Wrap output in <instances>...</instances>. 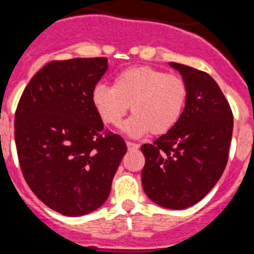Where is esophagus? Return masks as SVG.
<instances>
[{
    "mask_svg": "<svg viewBox=\"0 0 254 254\" xmlns=\"http://www.w3.org/2000/svg\"><path fill=\"white\" fill-rule=\"evenodd\" d=\"M127 146L129 150H137L139 149V144H135V142H131V141H127Z\"/></svg>",
    "mask_w": 254,
    "mask_h": 254,
    "instance_id": "1",
    "label": "esophagus"
}]
</instances>
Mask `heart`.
Returning a JSON list of instances; mask_svg holds the SVG:
<instances>
[{
  "label": "heart",
  "instance_id": "obj_1",
  "mask_svg": "<svg viewBox=\"0 0 254 254\" xmlns=\"http://www.w3.org/2000/svg\"><path fill=\"white\" fill-rule=\"evenodd\" d=\"M186 98L181 77L149 65L127 68L115 75L113 87L98 84L92 92L95 110L105 124L113 127H119L130 104L134 114L123 130L132 137L170 131L181 118Z\"/></svg>",
  "mask_w": 254,
  "mask_h": 254
}]
</instances>
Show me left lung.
<instances>
[{"label":"left lung","mask_w":254,"mask_h":254,"mask_svg":"<svg viewBox=\"0 0 254 254\" xmlns=\"http://www.w3.org/2000/svg\"><path fill=\"white\" fill-rule=\"evenodd\" d=\"M187 88L177 124L154 144H144L142 189L161 207L184 210L202 200L222 176L232 139L233 115L207 73L169 63Z\"/></svg>","instance_id":"obj_1"}]
</instances>
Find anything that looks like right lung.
Returning a JSON list of instances; mask_svg holds the SVG:
<instances>
[{"instance_id":"add662e5","label":"right lung","mask_w":254,"mask_h":254,"mask_svg":"<svg viewBox=\"0 0 254 254\" xmlns=\"http://www.w3.org/2000/svg\"><path fill=\"white\" fill-rule=\"evenodd\" d=\"M108 59L53 61L36 73L14 115V141L29 189L46 206L70 217L107 201L127 152L118 134L105 131L92 92Z\"/></svg>"}]
</instances>
